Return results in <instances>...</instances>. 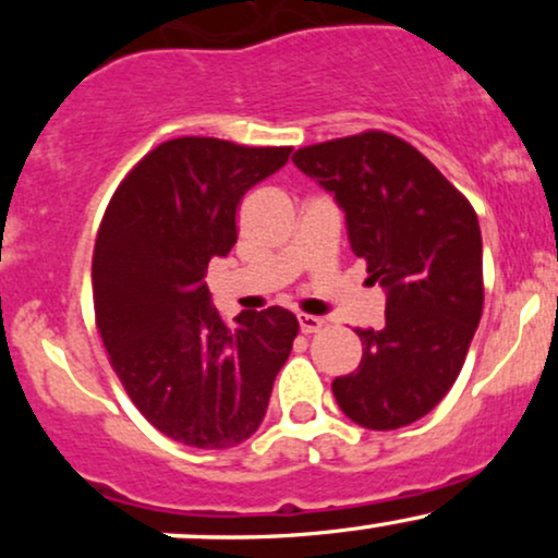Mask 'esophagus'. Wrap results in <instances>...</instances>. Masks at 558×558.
<instances>
[{"label":"esophagus","instance_id":"34e87169","mask_svg":"<svg viewBox=\"0 0 558 558\" xmlns=\"http://www.w3.org/2000/svg\"><path fill=\"white\" fill-rule=\"evenodd\" d=\"M325 319L323 317H315V315H299V328L304 336H310V332H317L323 330Z\"/></svg>","mask_w":558,"mask_h":558}]
</instances>
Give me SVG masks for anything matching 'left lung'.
Listing matches in <instances>:
<instances>
[{"label": "left lung", "instance_id": "8db88e82", "mask_svg": "<svg viewBox=\"0 0 558 558\" xmlns=\"http://www.w3.org/2000/svg\"><path fill=\"white\" fill-rule=\"evenodd\" d=\"M293 162L336 194L351 248L388 291L386 325L356 330L362 362L332 380V396L367 430L412 425L462 373L483 315L475 209L430 159L386 131L304 146Z\"/></svg>", "mask_w": 558, "mask_h": 558}]
</instances>
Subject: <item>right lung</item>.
Instances as JSON below:
<instances>
[{
	"label": "right lung",
	"mask_w": 558,
	"mask_h": 558,
	"mask_svg": "<svg viewBox=\"0 0 558 558\" xmlns=\"http://www.w3.org/2000/svg\"><path fill=\"white\" fill-rule=\"evenodd\" d=\"M291 146L170 138L120 181L94 243L96 330L159 433L194 448H230L257 433L299 319L270 306L228 328L204 272L226 257L243 194L288 162Z\"/></svg>",
	"instance_id": "obj_1"
}]
</instances>
